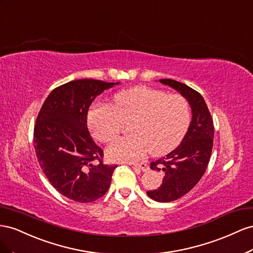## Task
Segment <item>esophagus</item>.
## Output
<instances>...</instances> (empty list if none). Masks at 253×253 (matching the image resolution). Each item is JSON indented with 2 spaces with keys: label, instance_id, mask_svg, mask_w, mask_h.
I'll use <instances>...</instances> for the list:
<instances>
[{
  "label": "esophagus",
  "instance_id": "34e87169",
  "mask_svg": "<svg viewBox=\"0 0 253 253\" xmlns=\"http://www.w3.org/2000/svg\"><path fill=\"white\" fill-rule=\"evenodd\" d=\"M133 167L141 169L142 171H147L149 169L148 165L146 163H144V162H141V163H138V164H133Z\"/></svg>",
  "mask_w": 253,
  "mask_h": 253
}]
</instances>
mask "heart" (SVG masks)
Here are the masks:
<instances>
[{"label": "heart", "mask_w": 253, "mask_h": 253, "mask_svg": "<svg viewBox=\"0 0 253 253\" xmlns=\"http://www.w3.org/2000/svg\"><path fill=\"white\" fill-rule=\"evenodd\" d=\"M131 120L132 134L106 149L111 161L132 162L149 150L151 155L162 156L175 149L189 128L190 105L180 94L138 85L118 92L110 105L96 104L88 112V127L100 142L117 138L123 123Z\"/></svg>", "instance_id": "1"}]
</instances>
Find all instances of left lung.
I'll return each mask as SVG.
<instances>
[{"label":"left lung","mask_w":253,"mask_h":253,"mask_svg":"<svg viewBox=\"0 0 253 253\" xmlns=\"http://www.w3.org/2000/svg\"><path fill=\"white\" fill-rule=\"evenodd\" d=\"M159 82L180 92L192 110V121L180 145L150 163V169L162 170L164 177L159 189L146 192L148 197L170 203L189 193L204 176L212 153L214 126L205 99L197 91L172 79Z\"/></svg>","instance_id":"left-lung-1"}]
</instances>
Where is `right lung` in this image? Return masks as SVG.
Listing matches in <instances>:
<instances>
[{
	"label": "right lung",
	"instance_id": "right-lung-1",
	"mask_svg": "<svg viewBox=\"0 0 253 253\" xmlns=\"http://www.w3.org/2000/svg\"><path fill=\"white\" fill-rule=\"evenodd\" d=\"M119 84L96 79L64 84L49 93L36 121L34 146L41 169L57 191L77 203H92L110 186L117 165L102 162L103 149L91 138L86 117L95 97Z\"/></svg>",
	"mask_w": 253,
	"mask_h": 253
}]
</instances>
